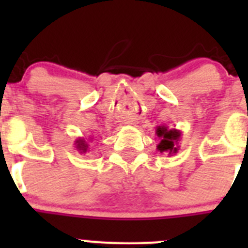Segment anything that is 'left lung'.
<instances>
[{
	"label": "left lung",
	"mask_w": 248,
	"mask_h": 248,
	"mask_svg": "<svg viewBox=\"0 0 248 248\" xmlns=\"http://www.w3.org/2000/svg\"><path fill=\"white\" fill-rule=\"evenodd\" d=\"M155 134L160 139L156 149L160 153H165L168 156H172L179 151V141L181 139V131L177 129H169L165 125L156 126Z\"/></svg>",
	"instance_id": "8db88e82"
}]
</instances>
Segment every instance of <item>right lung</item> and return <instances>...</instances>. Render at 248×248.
<instances>
[{"mask_svg":"<svg viewBox=\"0 0 248 248\" xmlns=\"http://www.w3.org/2000/svg\"><path fill=\"white\" fill-rule=\"evenodd\" d=\"M74 144H76L77 150L79 151L80 154H85L87 150H88V143H87L84 139H82V138H78V139L74 141Z\"/></svg>","mask_w":248,"mask_h":248,"instance_id":"add662e5","label":"right lung"}]
</instances>
